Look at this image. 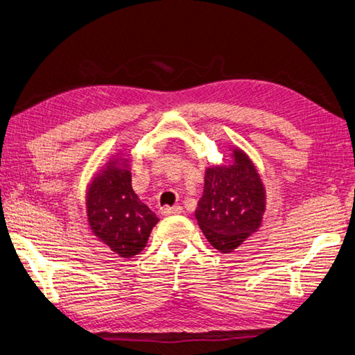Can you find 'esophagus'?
I'll list each match as a JSON object with an SVG mask.
<instances>
[{
  "label": "esophagus",
  "instance_id": "obj_1",
  "mask_svg": "<svg viewBox=\"0 0 355 355\" xmlns=\"http://www.w3.org/2000/svg\"><path fill=\"white\" fill-rule=\"evenodd\" d=\"M161 212H163L164 216H173V214H182L183 212V208L182 206H173V208H169V206H164L163 209H161Z\"/></svg>",
  "mask_w": 355,
  "mask_h": 355
}]
</instances>
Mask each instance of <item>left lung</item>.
I'll list each match as a JSON object with an SVG mask.
<instances>
[{
  "label": "left lung",
  "instance_id": "1",
  "mask_svg": "<svg viewBox=\"0 0 355 355\" xmlns=\"http://www.w3.org/2000/svg\"><path fill=\"white\" fill-rule=\"evenodd\" d=\"M230 163L205 171L203 196L196 218L208 242L231 253L259 230L266 212V188L253 161L239 147H231Z\"/></svg>",
  "mask_w": 355,
  "mask_h": 355
}]
</instances>
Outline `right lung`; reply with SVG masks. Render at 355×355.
Segmentation results:
<instances>
[{"label": "right lung", "instance_id": "add662e5", "mask_svg": "<svg viewBox=\"0 0 355 355\" xmlns=\"http://www.w3.org/2000/svg\"><path fill=\"white\" fill-rule=\"evenodd\" d=\"M87 216L93 234L121 257L143 251L159 218L132 188L127 155L113 157L87 189Z\"/></svg>", "mask_w": 355, "mask_h": 355}]
</instances>
